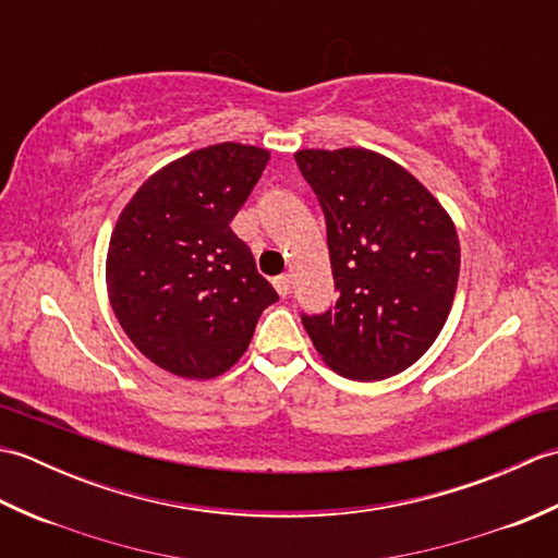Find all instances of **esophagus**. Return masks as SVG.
<instances>
[{
  "label": "esophagus",
  "mask_w": 558,
  "mask_h": 558,
  "mask_svg": "<svg viewBox=\"0 0 558 558\" xmlns=\"http://www.w3.org/2000/svg\"><path fill=\"white\" fill-rule=\"evenodd\" d=\"M272 286H276L280 298H288L290 288H292V280H290V276H278L276 280H272Z\"/></svg>",
  "instance_id": "1"
}]
</instances>
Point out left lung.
Here are the masks:
<instances>
[{
	"mask_svg": "<svg viewBox=\"0 0 558 558\" xmlns=\"http://www.w3.org/2000/svg\"><path fill=\"white\" fill-rule=\"evenodd\" d=\"M326 218L338 302L302 324L324 362L352 381L405 372L453 306L460 244L441 204L400 165L364 148L298 150Z\"/></svg>",
	"mask_w": 558,
	"mask_h": 558,
	"instance_id": "left-lung-1",
	"label": "left lung"
}]
</instances>
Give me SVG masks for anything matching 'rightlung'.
Returning <instances> with one entry per match:
<instances>
[{
  "mask_svg": "<svg viewBox=\"0 0 558 558\" xmlns=\"http://www.w3.org/2000/svg\"><path fill=\"white\" fill-rule=\"evenodd\" d=\"M268 150L218 144L141 184L114 225L108 292L141 354L184 378H213L242 357L278 292L230 228Z\"/></svg>",
  "mask_w": 558,
  "mask_h": 558,
  "instance_id": "add662e5",
  "label": "right lung"
}]
</instances>
